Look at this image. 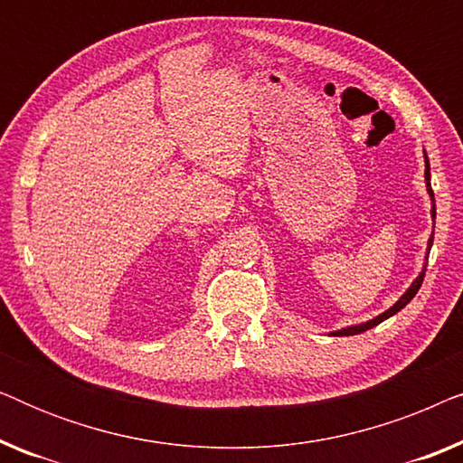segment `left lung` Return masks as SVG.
I'll use <instances>...</instances> for the list:
<instances>
[{
    "instance_id": "8db88e82",
    "label": "left lung",
    "mask_w": 463,
    "mask_h": 463,
    "mask_svg": "<svg viewBox=\"0 0 463 463\" xmlns=\"http://www.w3.org/2000/svg\"><path fill=\"white\" fill-rule=\"evenodd\" d=\"M428 162V160H426ZM426 187H428V194H430V198H432V217L436 219V206H434V192H432V185H430V168L426 166ZM432 240H434V236L430 238V246H432ZM423 276H426V269L421 271L420 276H417V280L411 284L409 287V290L407 293H404L401 299H398L394 306H392L388 312H383L382 316H377L375 320H369V322H364V325H358V326H347V328H344V331H337L335 335H337V337H341V335H358V333H364V331H369V328H373V326H377L379 322H383L385 318H390V316H394L396 312H401V309L407 306V303L413 299V297L417 295V290H420V287H421V282H423Z\"/></svg>"
}]
</instances>
